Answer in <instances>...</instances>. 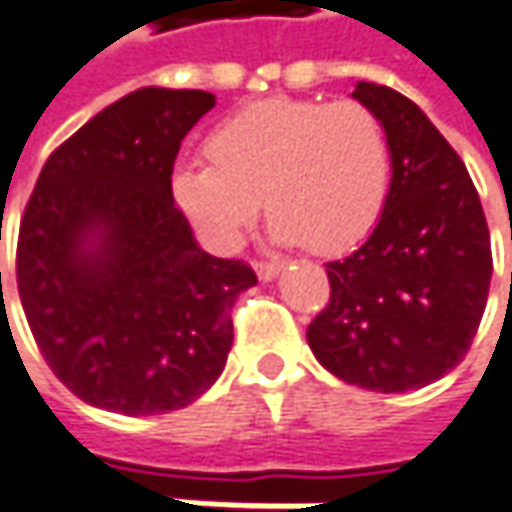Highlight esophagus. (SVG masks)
Returning <instances> with one entry per match:
<instances>
[{
  "instance_id": "obj_1",
  "label": "esophagus",
  "mask_w": 512,
  "mask_h": 512,
  "mask_svg": "<svg viewBox=\"0 0 512 512\" xmlns=\"http://www.w3.org/2000/svg\"><path fill=\"white\" fill-rule=\"evenodd\" d=\"M283 269V263L280 260H257L255 263V272L260 280H274L277 274Z\"/></svg>"
}]
</instances>
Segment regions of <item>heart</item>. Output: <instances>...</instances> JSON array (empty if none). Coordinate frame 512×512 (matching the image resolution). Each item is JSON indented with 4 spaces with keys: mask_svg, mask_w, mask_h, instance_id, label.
<instances>
[{
    "mask_svg": "<svg viewBox=\"0 0 512 512\" xmlns=\"http://www.w3.org/2000/svg\"><path fill=\"white\" fill-rule=\"evenodd\" d=\"M206 164L172 172V198L203 238L235 249L263 201L272 235L334 255L377 223L391 186V144L360 101L266 98L203 138Z\"/></svg>",
    "mask_w": 512,
    "mask_h": 512,
    "instance_id": "b5f03b06",
    "label": "heart"
}]
</instances>
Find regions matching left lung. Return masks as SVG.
Segmentation results:
<instances>
[{
  "label": "left lung",
  "mask_w": 512,
  "mask_h": 512,
  "mask_svg": "<svg viewBox=\"0 0 512 512\" xmlns=\"http://www.w3.org/2000/svg\"><path fill=\"white\" fill-rule=\"evenodd\" d=\"M391 144V189L357 252L326 263L331 297L311 320V351L334 377L382 394L453 371L482 323L490 232L462 158L411 98L357 81Z\"/></svg>",
  "instance_id": "1"
}]
</instances>
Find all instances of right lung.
<instances>
[{
  "label": "right lung",
  "mask_w": 512,
  "mask_h": 512,
  "mask_svg": "<svg viewBox=\"0 0 512 512\" xmlns=\"http://www.w3.org/2000/svg\"><path fill=\"white\" fill-rule=\"evenodd\" d=\"M212 107L203 90L118 98L47 158L27 201L22 309L50 371L87 405L167 414L221 377L229 311L257 274L203 252L169 186L181 141Z\"/></svg>",
  "instance_id": "add662e5"
}]
</instances>
